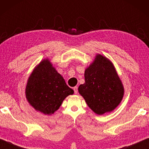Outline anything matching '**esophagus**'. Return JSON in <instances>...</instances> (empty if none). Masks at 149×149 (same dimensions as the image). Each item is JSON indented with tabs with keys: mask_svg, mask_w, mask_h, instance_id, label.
<instances>
[{
	"mask_svg": "<svg viewBox=\"0 0 149 149\" xmlns=\"http://www.w3.org/2000/svg\"><path fill=\"white\" fill-rule=\"evenodd\" d=\"M74 90L75 94H77V93L78 92V88H77V86H75V87L74 88Z\"/></svg>",
	"mask_w": 149,
	"mask_h": 149,
	"instance_id": "34e87169",
	"label": "esophagus"
}]
</instances>
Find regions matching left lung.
<instances>
[{"label":"left lung","instance_id":"8db88e82","mask_svg":"<svg viewBox=\"0 0 149 149\" xmlns=\"http://www.w3.org/2000/svg\"><path fill=\"white\" fill-rule=\"evenodd\" d=\"M85 83L78 88L88 106L97 114L111 112L120 103L124 88L114 65L101 55L85 71Z\"/></svg>","mask_w":149,"mask_h":149}]
</instances>
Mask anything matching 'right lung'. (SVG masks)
<instances>
[{
  "instance_id": "right-lung-1",
  "label": "right lung",
  "mask_w": 149,
  "mask_h": 149,
  "mask_svg": "<svg viewBox=\"0 0 149 149\" xmlns=\"http://www.w3.org/2000/svg\"><path fill=\"white\" fill-rule=\"evenodd\" d=\"M26 97L36 110L45 114H53L64 99L74 94L61 75L48 59L41 61L29 78Z\"/></svg>"
}]
</instances>
